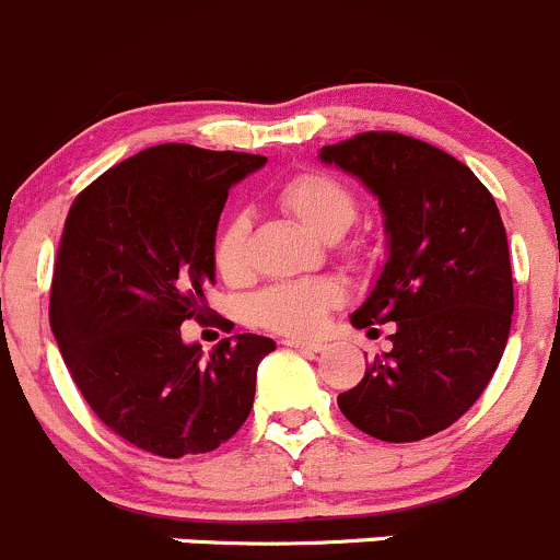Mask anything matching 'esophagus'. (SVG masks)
I'll return each instance as SVG.
<instances>
[{"mask_svg": "<svg viewBox=\"0 0 560 560\" xmlns=\"http://www.w3.org/2000/svg\"><path fill=\"white\" fill-rule=\"evenodd\" d=\"M284 343L290 349H298V352H322V349H325L322 341H301V338H287Z\"/></svg>", "mask_w": 560, "mask_h": 560, "instance_id": "34e87169", "label": "esophagus"}]
</instances>
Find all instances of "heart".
<instances>
[{
	"label": "heart",
	"mask_w": 560,
	"mask_h": 560,
	"mask_svg": "<svg viewBox=\"0 0 560 560\" xmlns=\"http://www.w3.org/2000/svg\"><path fill=\"white\" fill-rule=\"evenodd\" d=\"M276 200L290 217L306 224L325 241L341 238L358 217V197L336 175L325 171H301L276 189ZM248 219L244 213H230L213 233L211 259L217 273L230 284H238L248 273L246 259ZM343 254L358 259L360 244L343 246ZM343 303V290L330 279L287 281L273 284L254 298V319L273 332L284 336H312L322 327L325 316Z\"/></svg>",
	"instance_id": "b5f03b06"
}]
</instances>
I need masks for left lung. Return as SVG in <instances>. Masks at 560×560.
I'll use <instances>...</instances> for the list:
<instances>
[{
  "label": "left lung",
  "mask_w": 560,
  "mask_h": 560,
  "mask_svg": "<svg viewBox=\"0 0 560 560\" xmlns=\"http://www.w3.org/2000/svg\"><path fill=\"white\" fill-rule=\"evenodd\" d=\"M319 160L380 197L389 235L352 325H395L393 349L338 395V409L382 442H420L471 409L504 354L515 312L504 222L488 186L425 140L360 132Z\"/></svg>",
  "instance_id": "obj_1"
}]
</instances>
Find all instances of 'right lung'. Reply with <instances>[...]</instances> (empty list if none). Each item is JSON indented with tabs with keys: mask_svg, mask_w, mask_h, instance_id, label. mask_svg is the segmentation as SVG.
<instances>
[{
	"mask_svg": "<svg viewBox=\"0 0 560 560\" xmlns=\"http://www.w3.org/2000/svg\"><path fill=\"white\" fill-rule=\"evenodd\" d=\"M265 165L244 151L162 143L86 186L67 213L50 287V330L94 415L160 457L211 453L254 404L276 343L224 338L211 358L180 341L206 322L211 244L235 180Z\"/></svg>",
	"mask_w": 560,
	"mask_h": 560,
	"instance_id": "obj_1",
	"label": "right lung"
}]
</instances>
